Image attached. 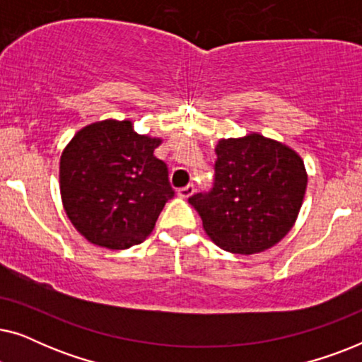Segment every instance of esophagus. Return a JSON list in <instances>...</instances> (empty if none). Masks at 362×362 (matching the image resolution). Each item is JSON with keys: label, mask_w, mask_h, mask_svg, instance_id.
<instances>
[{"label": "esophagus", "mask_w": 362, "mask_h": 362, "mask_svg": "<svg viewBox=\"0 0 362 362\" xmlns=\"http://www.w3.org/2000/svg\"><path fill=\"white\" fill-rule=\"evenodd\" d=\"M194 194V186L192 185H187L185 187H181V189H177V196L182 197V199H187V197H191Z\"/></svg>", "instance_id": "obj_1"}]
</instances>
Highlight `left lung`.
Returning a JSON list of instances; mask_svg holds the SVG:
<instances>
[{
  "mask_svg": "<svg viewBox=\"0 0 362 362\" xmlns=\"http://www.w3.org/2000/svg\"><path fill=\"white\" fill-rule=\"evenodd\" d=\"M214 151V187L189 197L206 234L222 250L240 255L279 244L303 204L308 175L301 156L257 132L221 138Z\"/></svg>",
  "mask_w": 362,
  "mask_h": 362,
  "instance_id": "left-lung-1",
  "label": "left lung"
}]
</instances>
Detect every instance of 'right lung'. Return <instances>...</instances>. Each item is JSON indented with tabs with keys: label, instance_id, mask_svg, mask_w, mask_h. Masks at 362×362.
I'll return each mask as SVG.
<instances>
[{
	"label": "right lung",
	"instance_id": "1",
	"mask_svg": "<svg viewBox=\"0 0 362 362\" xmlns=\"http://www.w3.org/2000/svg\"><path fill=\"white\" fill-rule=\"evenodd\" d=\"M163 138L140 135L132 120H100L64 148L59 187L64 211L90 244L123 250L155 229L175 194L168 168L153 155Z\"/></svg>",
	"mask_w": 362,
	"mask_h": 362
}]
</instances>
